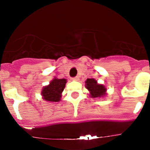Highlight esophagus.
<instances>
[{
  "mask_svg": "<svg viewBox=\"0 0 150 150\" xmlns=\"http://www.w3.org/2000/svg\"><path fill=\"white\" fill-rule=\"evenodd\" d=\"M78 80H79V77L78 76H76V77H75V78H72V81H78Z\"/></svg>",
  "mask_w": 150,
  "mask_h": 150,
  "instance_id": "34e87169",
  "label": "esophagus"
}]
</instances>
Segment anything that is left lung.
Listing matches in <instances>:
<instances>
[{"label": "left lung", "instance_id": "left-lung-1", "mask_svg": "<svg viewBox=\"0 0 150 150\" xmlns=\"http://www.w3.org/2000/svg\"><path fill=\"white\" fill-rule=\"evenodd\" d=\"M86 88L88 90L90 97L101 98L107 95V88L102 84L98 83L94 78H88L85 81Z\"/></svg>", "mask_w": 150, "mask_h": 150}]
</instances>
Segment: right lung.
I'll use <instances>...</instances> for the list:
<instances>
[{
	"instance_id": "obj_1",
	"label": "right lung",
	"mask_w": 150,
	"mask_h": 150,
	"mask_svg": "<svg viewBox=\"0 0 150 150\" xmlns=\"http://www.w3.org/2000/svg\"><path fill=\"white\" fill-rule=\"evenodd\" d=\"M67 80L54 78L48 86L42 88V99L46 102H58L61 101L62 93L65 88Z\"/></svg>"
}]
</instances>
